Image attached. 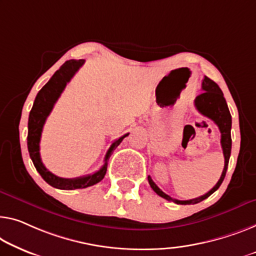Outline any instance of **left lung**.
Here are the masks:
<instances>
[{"instance_id": "left-lung-1", "label": "left lung", "mask_w": 256, "mask_h": 256, "mask_svg": "<svg viewBox=\"0 0 256 256\" xmlns=\"http://www.w3.org/2000/svg\"><path fill=\"white\" fill-rule=\"evenodd\" d=\"M202 90L204 93H201L200 95H198L194 100V104H196V108L198 109L201 115H204L206 117L210 118V120L215 123L217 126H218L220 131V144H222V150H223V154H224V169L223 172L220 174V180L216 182V185L209 190L208 193L204 194L199 198H196V199L192 200H185V201H180V200H176L172 199V198L168 196L162 190L158 188V186L152 182V179L150 176H148V182H150V188L154 190V192L160 196L163 199H166L168 201H174V204H199L202 200L207 199L209 196L215 192L216 190H218V188L222 184L224 180V177L226 174V170H228V160H230V155H231V144H232V140H231V114L228 112V104L226 98L223 96V92L220 90L218 85L215 82H212V79H209L208 77H204V80H202Z\"/></svg>"}]
</instances>
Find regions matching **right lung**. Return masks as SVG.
Instances as JSON below:
<instances>
[{"mask_svg":"<svg viewBox=\"0 0 256 256\" xmlns=\"http://www.w3.org/2000/svg\"><path fill=\"white\" fill-rule=\"evenodd\" d=\"M85 60H66V63L57 70L54 76L50 78V80L46 84V85L39 90L32 109L30 112L28 117V148L30 158L38 172L41 174L46 182L49 185L55 188L60 190H76V188H86L88 186L95 185L96 182H101L104 178V174L106 172V166H108V161L110 156H112V152L115 148L120 144L125 136H128V133L124 134L120 138H118L112 142V146L106 152L104 158V164L96 172L87 174L84 177L78 178H60L55 176L52 174L47 168L44 166L42 161H41L40 156V139L41 133H42L44 125L46 123V120L49 116V114L54 108V104L58 98L62 94V92L66 88V84L70 82L71 78L74 77L78 68L82 66Z\"/></svg>","mask_w":256,"mask_h":256,"instance_id":"add662e5","label":"right lung"}]
</instances>
